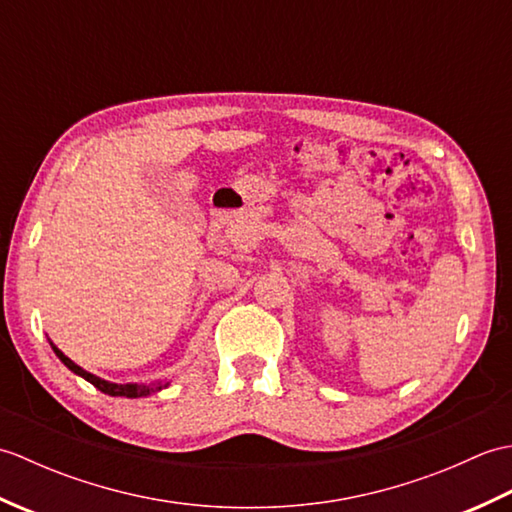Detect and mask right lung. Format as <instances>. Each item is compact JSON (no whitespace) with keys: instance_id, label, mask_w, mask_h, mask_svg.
Instances as JSON below:
<instances>
[{"instance_id":"1","label":"right lung","mask_w":512,"mask_h":512,"mask_svg":"<svg viewBox=\"0 0 512 512\" xmlns=\"http://www.w3.org/2000/svg\"><path fill=\"white\" fill-rule=\"evenodd\" d=\"M50 347H52V352L59 356V361L70 369V372H74L76 376H81V378H85L88 380V383H92L96 389L99 391H103V394H107V396H125V398H145V396H151V394H156V391H160V389H165V387H169V380H156V383H151V385H138V383H125V385H118V383H110V380H105V378H101V376H94V374H90V372H85V369L81 367V365H76L74 361H70L68 356H65L57 345H54L52 341H50Z\"/></svg>"}]
</instances>
